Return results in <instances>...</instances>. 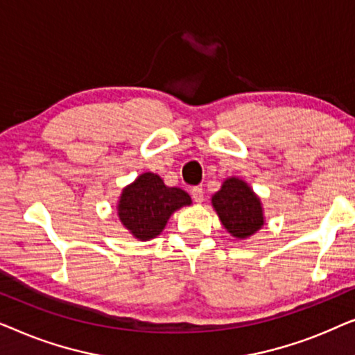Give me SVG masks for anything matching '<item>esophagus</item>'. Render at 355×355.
<instances>
[{"label": "esophagus", "mask_w": 355, "mask_h": 355, "mask_svg": "<svg viewBox=\"0 0 355 355\" xmlns=\"http://www.w3.org/2000/svg\"><path fill=\"white\" fill-rule=\"evenodd\" d=\"M191 196L197 203H202L203 202V189L202 187H192Z\"/></svg>", "instance_id": "esophagus-1"}]
</instances>
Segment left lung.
Masks as SVG:
<instances>
[{"label":"left lung","instance_id":"8db88e82","mask_svg":"<svg viewBox=\"0 0 355 355\" xmlns=\"http://www.w3.org/2000/svg\"><path fill=\"white\" fill-rule=\"evenodd\" d=\"M211 205L223 226L237 239H247L255 234L265 223L260 198L239 178H227L211 197Z\"/></svg>","mask_w":355,"mask_h":355}]
</instances>
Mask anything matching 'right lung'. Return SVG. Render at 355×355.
I'll use <instances>...</instances> for the list:
<instances>
[{"label":"right lung","instance_id":"obj_1","mask_svg":"<svg viewBox=\"0 0 355 355\" xmlns=\"http://www.w3.org/2000/svg\"><path fill=\"white\" fill-rule=\"evenodd\" d=\"M191 203V197L182 189L164 186L158 174L144 173L123 189L116 208L130 234L139 241H150L164 230L174 211Z\"/></svg>","mask_w":355,"mask_h":355}]
</instances>
